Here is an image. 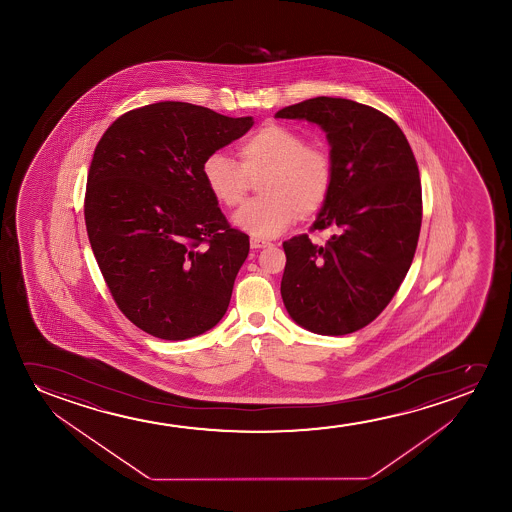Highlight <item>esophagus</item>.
Segmentation results:
<instances>
[{"label":"esophagus","instance_id":"1","mask_svg":"<svg viewBox=\"0 0 512 512\" xmlns=\"http://www.w3.org/2000/svg\"><path fill=\"white\" fill-rule=\"evenodd\" d=\"M271 245L269 241H266V239H260V238H252L250 239V246H252L253 250H260V248H266V246Z\"/></svg>","mask_w":512,"mask_h":512}]
</instances>
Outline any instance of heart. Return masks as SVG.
I'll return each instance as SVG.
<instances>
[{
	"instance_id": "b5f03b06",
	"label": "heart",
	"mask_w": 512,
	"mask_h": 512,
	"mask_svg": "<svg viewBox=\"0 0 512 512\" xmlns=\"http://www.w3.org/2000/svg\"><path fill=\"white\" fill-rule=\"evenodd\" d=\"M239 162L222 152L208 155L201 166L206 189L225 208L245 201L252 180L262 197L234 215V224L253 238L278 236L297 218L322 210L334 185V161L329 148L306 141L283 124H266L238 145Z\"/></svg>"
}]
</instances>
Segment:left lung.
I'll use <instances>...</instances> for the list:
<instances>
[{
    "mask_svg": "<svg viewBox=\"0 0 512 512\" xmlns=\"http://www.w3.org/2000/svg\"><path fill=\"white\" fill-rule=\"evenodd\" d=\"M278 119H306L327 133L334 185L308 234L283 243L281 297L288 315L322 336H344L378 318L406 278L420 238L421 182L404 133L388 115L343 98L306 99Z\"/></svg>",
    "mask_w": 512,
    "mask_h": 512,
    "instance_id": "obj_1",
    "label": "left lung"
}]
</instances>
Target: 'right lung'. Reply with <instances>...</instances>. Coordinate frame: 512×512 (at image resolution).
<instances>
[{
	"instance_id": "add662e5",
	"label": "right lung",
	"mask_w": 512,
	"mask_h": 512,
	"mask_svg": "<svg viewBox=\"0 0 512 512\" xmlns=\"http://www.w3.org/2000/svg\"><path fill=\"white\" fill-rule=\"evenodd\" d=\"M252 126L161 101L120 115L94 150L84 201L92 252L115 304L150 336H199L229 308L250 241L227 222L201 166Z\"/></svg>"
}]
</instances>
